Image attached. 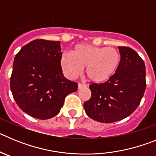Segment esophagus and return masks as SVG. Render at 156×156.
Masks as SVG:
<instances>
[{
    "label": "esophagus",
    "mask_w": 156,
    "mask_h": 156,
    "mask_svg": "<svg viewBox=\"0 0 156 156\" xmlns=\"http://www.w3.org/2000/svg\"><path fill=\"white\" fill-rule=\"evenodd\" d=\"M86 87V85L83 84V83H78V88H79V89H80V88L82 87Z\"/></svg>",
    "instance_id": "obj_1"
}]
</instances>
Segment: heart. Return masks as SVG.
<instances>
[{"label": "heart", "instance_id": "heart-1", "mask_svg": "<svg viewBox=\"0 0 156 156\" xmlns=\"http://www.w3.org/2000/svg\"><path fill=\"white\" fill-rule=\"evenodd\" d=\"M120 63V55L114 48H103L79 44L73 52H64L61 56V66L69 78H74L82 73L96 83L106 82L115 75Z\"/></svg>", "mask_w": 156, "mask_h": 156}]
</instances>
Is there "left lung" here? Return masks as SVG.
I'll list each match as a JSON object with an SVG mask.
<instances>
[{
    "mask_svg": "<svg viewBox=\"0 0 156 156\" xmlns=\"http://www.w3.org/2000/svg\"><path fill=\"white\" fill-rule=\"evenodd\" d=\"M120 63L115 75L102 83L89 86L91 97L83 104L87 115L110 123L131 115L138 107L146 87L145 65L138 54L119 47Z\"/></svg>",
    "mask_w": 156,
    "mask_h": 156,
    "instance_id": "8db88e82",
    "label": "left lung"
}]
</instances>
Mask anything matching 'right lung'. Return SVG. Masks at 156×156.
<instances>
[{"label": "right lung", "mask_w": 156, "mask_h": 156, "mask_svg": "<svg viewBox=\"0 0 156 156\" xmlns=\"http://www.w3.org/2000/svg\"><path fill=\"white\" fill-rule=\"evenodd\" d=\"M60 41L34 40L21 48L14 59L10 87L20 109L39 119L59 113L77 83L63 76Z\"/></svg>", "instance_id": "obj_1"}]
</instances>
